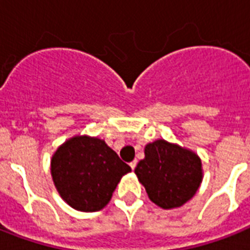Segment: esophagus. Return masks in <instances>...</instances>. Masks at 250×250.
I'll list each match as a JSON object with an SVG mask.
<instances>
[{"mask_svg": "<svg viewBox=\"0 0 250 250\" xmlns=\"http://www.w3.org/2000/svg\"><path fill=\"white\" fill-rule=\"evenodd\" d=\"M136 164H137V160H133V162H131V163H129V167H131L132 171H133V169L136 168Z\"/></svg>", "mask_w": 250, "mask_h": 250, "instance_id": "esophagus-1", "label": "esophagus"}]
</instances>
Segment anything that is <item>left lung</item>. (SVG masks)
I'll use <instances>...</instances> for the list:
<instances>
[{"mask_svg": "<svg viewBox=\"0 0 250 250\" xmlns=\"http://www.w3.org/2000/svg\"><path fill=\"white\" fill-rule=\"evenodd\" d=\"M135 173L150 200L163 209L184 206L203 181L198 154L163 139L145 146V158L139 162Z\"/></svg>", "mask_w": 250, "mask_h": 250, "instance_id": "obj_1", "label": "left lung"}]
</instances>
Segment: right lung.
<instances>
[{"label": "right lung", "instance_id": "1", "mask_svg": "<svg viewBox=\"0 0 250 250\" xmlns=\"http://www.w3.org/2000/svg\"><path fill=\"white\" fill-rule=\"evenodd\" d=\"M128 172V164L104 140L92 136H73L51 158V177L59 195L79 212L103 209Z\"/></svg>", "mask_w": 250, "mask_h": 250}]
</instances>
